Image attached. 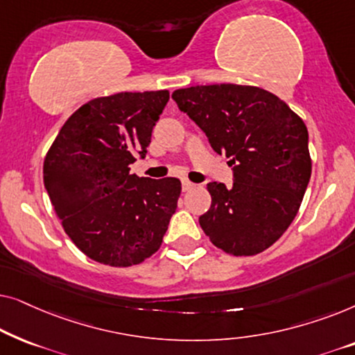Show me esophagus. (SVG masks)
<instances>
[{
	"label": "esophagus",
	"mask_w": 355,
	"mask_h": 355,
	"mask_svg": "<svg viewBox=\"0 0 355 355\" xmlns=\"http://www.w3.org/2000/svg\"><path fill=\"white\" fill-rule=\"evenodd\" d=\"M193 187H196V184L189 181V179H182V191H184V192L191 191V189H193Z\"/></svg>",
	"instance_id": "34e87169"
}]
</instances>
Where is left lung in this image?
<instances>
[{"label":"left lung","instance_id":"8db88e82","mask_svg":"<svg viewBox=\"0 0 355 355\" xmlns=\"http://www.w3.org/2000/svg\"><path fill=\"white\" fill-rule=\"evenodd\" d=\"M173 98L234 173L230 189L207 184L211 207L198 218L203 232L236 257L268 249L297 215L312 174L304 121L260 87L196 85Z\"/></svg>","mask_w":355,"mask_h":355}]
</instances>
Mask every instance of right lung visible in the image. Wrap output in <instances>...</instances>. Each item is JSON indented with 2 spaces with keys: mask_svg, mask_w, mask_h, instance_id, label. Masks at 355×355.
Here are the masks:
<instances>
[{
  "mask_svg": "<svg viewBox=\"0 0 355 355\" xmlns=\"http://www.w3.org/2000/svg\"><path fill=\"white\" fill-rule=\"evenodd\" d=\"M168 90L121 92L82 105L43 163V182L71 241L110 266L142 263L159 249L181 181L130 174L144 158Z\"/></svg>",
  "mask_w": 355,
  "mask_h": 355,
  "instance_id": "right-lung-1",
  "label": "right lung"
}]
</instances>
